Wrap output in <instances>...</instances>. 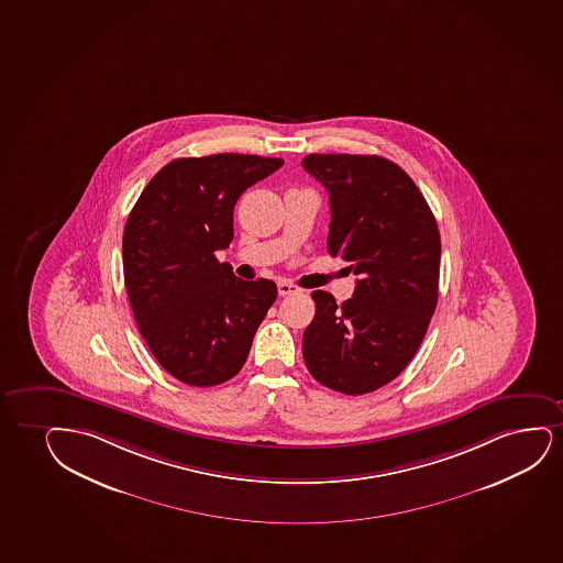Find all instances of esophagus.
I'll list each match as a JSON object with an SVG mask.
<instances>
[{
  "mask_svg": "<svg viewBox=\"0 0 563 563\" xmlns=\"http://www.w3.org/2000/svg\"><path fill=\"white\" fill-rule=\"evenodd\" d=\"M299 291V287H297V285H292L291 282H285V279H282L278 284V292L282 297H287V295H292V292Z\"/></svg>",
  "mask_w": 563,
  "mask_h": 563,
  "instance_id": "1",
  "label": "esophagus"
}]
</instances>
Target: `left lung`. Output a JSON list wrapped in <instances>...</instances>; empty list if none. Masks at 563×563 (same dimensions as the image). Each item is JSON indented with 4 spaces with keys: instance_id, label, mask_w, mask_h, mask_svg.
<instances>
[{
    "instance_id": "1",
    "label": "left lung",
    "mask_w": 563,
    "mask_h": 563,
    "mask_svg": "<svg viewBox=\"0 0 563 563\" xmlns=\"http://www.w3.org/2000/svg\"><path fill=\"white\" fill-rule=\"evenodd\" d=\"M302 167L329 194V253L357 276L341 307L331 292H312L302 356L320 385L362 396L398 377L427 335L438 305L440 232L411 177L386 157L310 154Z\"/></svg>"
}]
</instances>
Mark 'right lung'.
Listing matches in <instances>:
<instances>
[{
    "label": "right lung",
    "instance_id": "right-lung-1",
    "mask_svg": "<svg viewBox=\"0 0 563 563\" xmlns=\"http://www.w3.org/2000/svg\"><path fill=\"white\" fill-rule=\"evenodd\" d=\"M279 157H178L152 177L123 230V278L136 325L169 375L214 386L240 373L276 300L271 279L235 278L214 253L234 238V206Z\"/></svg>",
    "mask_w": 563,
    "mask_h": 563
}]
</instances>
